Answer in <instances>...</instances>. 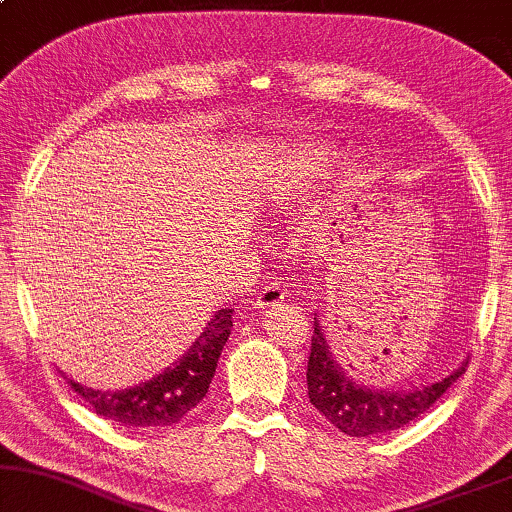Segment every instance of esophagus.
Segmentation results:
<instances>
[{
  "instance_id": "34e87169",
  "label": "esophagus",
  "mask_w": 512,
  "mask_h": 512,
  "mask_svg": "<svg viewBox=\"0 0 512 512\" xmlns=\"http://www.w3.org/2000/svg\"><path fill=\"white\" fill-rule=\"evenodd\" d=\"M285 297H287L285 287H283V285H278V283H271V285H266L264 290L257 294L255 306L259 308V311H264V308L280 306V304H283V301H285Z\"/></svg>"
}]
</instances>
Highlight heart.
<instances>
[{
  "label": "heart",
  "mask_w": 512,
  "mask_h": 512,
  "mask_svg": "<svg viewBox=\"0 0 512 512\" xmlns=\"http://www.w3.org/2000/svg\"><path fill=\"white\" fill-rule=\"evenodd\" d=\"M336 153L329 146H308L299 150L297 157L287 167V176L283 183V190H297L299 185H306L315 181V178L329 176L331 167H334Z\"/></svg>",
  "instance_id": "1"
}]
</instances>
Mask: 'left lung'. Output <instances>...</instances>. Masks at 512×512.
I'll list each match as a JSON object with an SVG mask.
<instances>
[{
  "label": "left lung",
  "mask_w": 512,
  "mask_h": 512,
  "mask_svg": "<svg viewBox=\"0 0 512 512\" xmlns=\"http://www.w3.org/2000/svg\"><path fill=\"white\" fill-rule=\"evenodd\" d=\"M311 357H308V399L327 420L348 436H378L390 434L406 424L422 417L434 403L457 383L469 359L455 373L445 376L438 383L410 390H376L362 385L341 369L336 357H331L325 329L320 327V318H313Z\"/></svg>",
  "instance_id": "1"
}]
</instances>
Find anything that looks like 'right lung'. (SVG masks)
<instances>
[{
	"label": "right lung",
	"instance_id": "right-lung-1",
	"mask_svg": "<svg viewBox=\"0 0 512 512\" xmlns=\"http://www.w3.org/2000/svg\"><path fill=\"white\" fill-rule=\"evenodd\" d=\"M232 308H220L181 359L155 378L127 390H92L69 380L97 415L127 429H157L181 422L206 397L222 345L232 331Z\"/></svg>",
	"mask_w": 512,
	"mask_h": 512
}]
</instances>
